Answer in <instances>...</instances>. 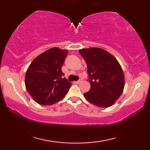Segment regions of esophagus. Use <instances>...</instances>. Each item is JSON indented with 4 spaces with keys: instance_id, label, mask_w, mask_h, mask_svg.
Wrapping results in <instances>:
<instances>
[{
    "instance_id": "obj_1",
    "label": "esophagus",
    "mask_w": 150,
    "mask_h": 150,
    "mask_svg": "<svg viewBox=\"0 0 150 150\" xmlns=\"http://www.w3.org/2000/svg\"><path fill=\"white\" fill-rule=\"evenodd\" d=\"M81 82V80H79V81H75L74 83H75V84H79V83H80Z\"/></svg>"
}]
</instances>
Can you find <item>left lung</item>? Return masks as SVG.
<instances>
[{
    "instance_id": "left-lung-1",
    "label": "left lung",
    "mask_w": 150,
    "mask_h": 150,
    "mask_svg": "<svg viewBox=\"0 0 150 150\" xmlns=\"http://www.w3.org/2000/svg\"><path fill=\"white\" fill-rule=\"evenodd\" d=\"M79 53L85 60L91 88L84 93L88 102L98 107L113 105L124 88V75L115 56L99 47L84 48Z\"/></svg>"
}]
</instances>
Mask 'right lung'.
Listing matches in <instances>:
<instances>
[{
  "instance_id": "obj_1",
  "label": "right lung",
  "mask_w": 150,
  "mask_h": 150,
  "mask_svg": "<svg viewBox=\"0 0 150 150\" xmlns=\"http://www.w3.org/2000/svg\"><path fill=\"white\" fill-rule=\"evenodd\" d=\"M67 50L52 47L36 57L30 63L25 76V86L35 102L52 105L59 102L71 86L62 71Z\"/></svg>"
}]
</instances>
